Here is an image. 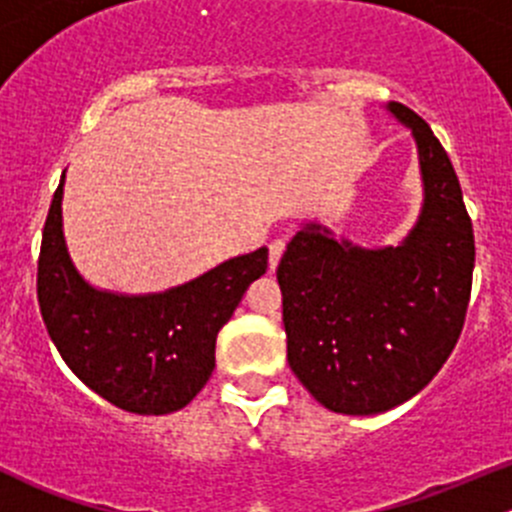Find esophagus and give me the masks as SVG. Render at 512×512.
<instances>
[{
	"label": "esophagus",
	"instance_id": "34e87169",
	"mask_svg": "<svg viewBox=\"0 0 512 512\" xmlns=\"http://www.w3.org/2000/svg\"><path fill=\"white\" fill-rule=\"evenodd\" d=\"M285 247H287L285 240H272L270 242V267H272V270H275V267L280 265L282 252H285Z\"/></svg>",
	"mask_w": 512,
	"mask_h": 512
}]
</instances>
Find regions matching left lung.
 Here are the masks:
<instances>
[{
  "instance_id": "left-lung-1",
  "label": "left lung",
  "mask_w": 512,
  "mask_h": 512,
  "mask_svg": "<svg viewBox=\"0 0 512 512\" xmlns=\"http://www.w3.org/2000/svg\"><path fill=\"white\" fill-rule=\"evenodd\" d=\"M423 178L418 223L399 247L366 250L309 223L277 267L287 361L329 411L369 416L416 396L461 337L476 242L451 158L404 103Z\"/></svg>"
}]
</instances>
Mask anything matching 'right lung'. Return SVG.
Returning <instances> with one entry per match:
<instances>
[{"label":"right lung","mask_w":512,"mask_h":512,"mask_svg":"<svg viewBox=\"0 0 512 512\" xmlns=\"http://www.w3.org/2000/svg\"><path fill=\"white\" fill-rule=\"evenodd\" d=\"M64 175L44 223L36 297L51 342L71 371L113 406L141 416L183 409L215 369V339L250 282L265 275L267 247L156 294H113L76 272L61 230Z\"/></svg>","instance_id":"1"}]
</instances>
